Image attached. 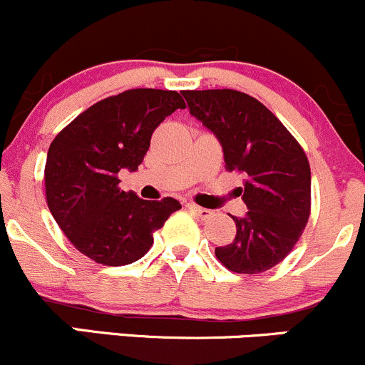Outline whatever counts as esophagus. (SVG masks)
<instances>
[{"instance_id":"1","label":"esophagus","mask_w":365,"mask_h":365,"mask_svg":"<svg viewBox=\"0 0 365 365\" xmlns=\"http://www.w3.org/2000/svg\"><path fill=\"white\" fill-rule=\"evenodd\" d=\"M187 210H189V212H192L194 215H197L199 218H208L210 215H212V212H210V210L201 208V206L194 205V202H189V205H187Z\"/></svg>"}]
</instances>
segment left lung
Returning <instances> with one entry per match:
<instances>
[{"instance_id":"left-lung-1","label":"left lung","mask_w":365,"mask_h":365,"mask_svg":"<svg viewBox=\"0 0 365 365\" xmlns=\"http://www.w3.org/2000/svg\"><path fill=\"white\" fill-rule=\"evenodd\" d=\"M190 113L224 148L225 170L243 173L247 217H232L236 237L215 248L232 273L259 274L295 247L312 213L308 157L259 99L232 89L183 91Z\"/></svg>"}]
</instances>
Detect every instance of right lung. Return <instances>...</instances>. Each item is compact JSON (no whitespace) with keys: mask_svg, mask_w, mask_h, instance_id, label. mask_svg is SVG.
Wrapping results in <instances>:
<instances>
[{"mask_svg":"<svg viewBox=\"0 0 365 365\" xmlns=\"http://www.w3.org/2000/svg\"><path fill=\"white\" fill-rule=\"evenodd\" d=\"M185 101L175 91L129 89L101 99L71 120L51 143L45 164L48 210L73 247L105 266L141 259L176 199L145 201L120 190L118 171H136L152 133Z\"/></svg>","mask_w":365,"mask_h":365,"instance_id":"right-lung-1","label":"right lung"}]
</instances>
